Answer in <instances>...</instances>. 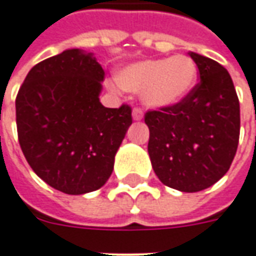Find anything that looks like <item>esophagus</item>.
<instances>
[{
	"instance_id": "1",
	"label": "esophagus",
	"mask_w": 256,
	"mask_h": 256,
	"mask_svg": "<svg viewBox=\"0 0 256 256\" xmlns=\"http://www.w3.org/2000/svg\"><path fill=\"white\" fill-rule=\"evenodd\" d=\"M132 117H134L135 121H140V120L144 118V111H142V108L134 107V110H132Z\"/></svg>"
}]
</instances>
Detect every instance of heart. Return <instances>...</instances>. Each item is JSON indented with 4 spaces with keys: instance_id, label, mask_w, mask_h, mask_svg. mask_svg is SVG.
<instances>
[{
    "instance_id": "1",
    "label": "heart",
    "mask_w": 256,
    "mask_h": 256,
    "mask_svg": "<svg viewBox=\"0 0 256 256\" xmlns=\"http://www.w3.org/2000/svg\"><path fill=\"white\" fill-rule=\"evenodd\" d=\"M198 68L184 54L170 58L146 60L130 65L118 74V84L128 92L140 93L145 104L156 108L182 102L194 89Z\"/></svg>"
}]
</instances>
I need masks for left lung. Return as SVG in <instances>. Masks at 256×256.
Listing matches in <instances>:
<instances>
[{
    "mask_svg": "<svg viewBox=\"0 0 256 256\" xmlns=\"http://www.w3.org/2000/svg\"><path fill=\"white\" fill-rule=\"evenodd\" d=\"M198 84L178 104L149 110L148 152L152 167L167 186L198 192L218 182L238 146L240 102L232 76L210 58L190 52Z\"/></svg>",
    "mask_w": 256,
    "mask_h": 256,
    "instance_id": "left-lung-1",
    "label": "left lung"
}]
</instances>
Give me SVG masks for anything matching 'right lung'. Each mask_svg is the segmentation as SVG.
<instances>
[{"instance_id": "1", "label": "right lung", "mask_w": 256, "mask_h": 256, "mask_svg": "<svg viewBox=\"0 0 256 256\" xmlns=\"http://www.w3.org/2000/svg\"><path fill=\"white\" fill-rule=\"evenodd\" d=\"M103 80L96 58L72 48L34 65L18 92L20 149L33 172L64 194L80 195L107 182L132 124L131 106L100 103Z\"/></svg>"}]
</instances>
